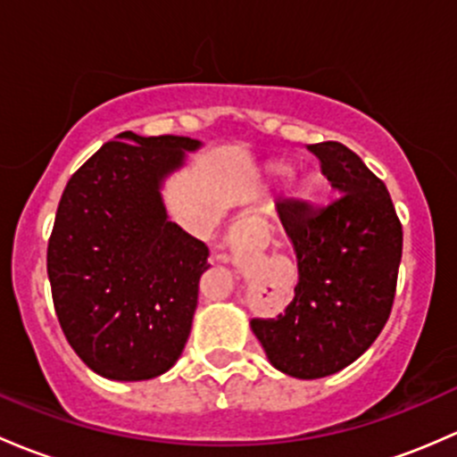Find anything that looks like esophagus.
Returning a JSON list of instances; mask_svg holds the SVG:
<instances>
[{
  "label": "esophagus",
  "mask_w": 457,
  "mask_h": 457,
  "mask_svg": "<svg viewBox=\"0 0 457 457\" xmlns=\"http://www.w3.org/2000/svg\"><path fill=\"white\" fill-rule=\"evenodd\" d=\"M228 246L233 255H257L268 246V228L255 215H239L228 230Z\"/></svg>",
  "instance_id": "esophagus-1"
}]
</instances>
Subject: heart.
<instances>
[{
    "label": "heart",
    "mask_w": 457,
    "mask_h": 457,
    "mask_svg": "<svg viewBox=\"0 0 457 457\" xmlns=\"http://www.w3.org/2000/svg\"><path fill=\"white\" fill-rule=\"evenodd\" d=\"M277 171L286 173V171H288V169H286V167H277ZM312 191H314V185H312V182H310V180L301 182V185H299V195L308 197V195H312Z\"/></svg>",
    "instance_id": "1"
}]
</instances>
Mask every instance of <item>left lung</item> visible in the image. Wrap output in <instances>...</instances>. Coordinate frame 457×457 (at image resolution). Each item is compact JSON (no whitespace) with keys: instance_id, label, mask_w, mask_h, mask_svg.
Here are the masks:
<instances>
[{"instance_id":"left-lung-1","label":"left lung","mask_w":457,"mask_h":457,"mask_svg":"<svg viewBox=\"0 0 457 457\" xmlns=\"http://www.w3.org/2000/svg\"><path fill=\"white\" fill-rule=\"evenodd\" d=\"M338 197L323 209L279 200L297 255L295 297L251 328L268 361L295 378H323L354 363L387 323L403 257V224L387 187L337 140L308 145Z\"/></svg>"}]
</instances>
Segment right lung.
Segmentation results:
<instances>
[{
  "mask_svg": "<svg viewBox=\"0 0 457 457\" xmlns=\"http://www.w3.org/2000/svg\"><path fill=\"white\" fill-rule=\"evenodd\" d=\"M200 143L123 131L65 185L48 239L61 330L112 380H147L180 359L209 248L164 213L160 187Z\"/></svg>",
  "mask_w": 457,
  "mask_h": 457,
  "instance_id": "add662e5",
  "label": "right lung"
}]
</instances>
